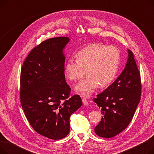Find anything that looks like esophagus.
<instances>
[{
	"label": "esophagus",
	"mask_w": 154,
	"mask_h": 154,
	"mask_svg": "<svg viewBox=\"0 0 154 154\" xmlns=\"http://www.w3.org/2000/svg\"><path fill=\"white\" fill-rule=\"evenodd\" d=\"M82 102H83V103H84V106H88V105H89V103H88V102L87 100V99H86L85 98H82Z\"/></svg>",
	"instance_id": "34e87169"
}]
</instances>
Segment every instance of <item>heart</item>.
Here are the masks:
<instances>
[{
    "mask_svg": "<svg viewBox=\"0 0 154 154\" xmlns=\"http://www.w3.org/2000/svg\"><path fill=\"white\" fill-rule=\"evenodd\" d=\"M120 62V52L115 46L94 44L80 50L76 59H69L65 66V74L69 79L75 81L88 76L75 87V92L89 97L98 88L106 87L116 79Z\"/></svg>",
    "mask_w": 154,
    "mask_h": 154,
    "instance_id": "obj_1",
    "label": "heart"
}]
</instances>
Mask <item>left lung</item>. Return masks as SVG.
I'll return each instance as SVG.
<instances>
[{
  "instance_id": "left-lung-1",
  "label": "left lung",
  "mask_w": 154,
  "mask_h": 154,
  "mask_svg": "<svg viewBox=\"0 0 154 154\" xmlns=\"http://www.w3.org/2000/svg\"><path fill=\"white\" fill-rule=\"evenodd\" d=\"M127 51L125 69L114 82L94 99L103 115L94 131L103 138H112L125 130L140 100V72L133 53L128 49Z\"/></svg>"
}]
</instances>
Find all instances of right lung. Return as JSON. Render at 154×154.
I'll use <instances>...</instances> for the list:
<instances>
[{
    "label": "right lung",
    "instance_id": "right-lung-1",
    "mask_svg": "<svg viewBox=\"0 0 154 154\" xmlns=\"http://www.w3.org/2000/svg\"><path fill=\"white\" fill-rule=\"evenodd\" d=\"M67 37L47 39L32 49L20 74V102L29 124L39 134L59 140L70 131V117L82 106L78 95L66 100L70 88L65 79L63 50Z\"/></svg>",
    "mask_w": 154,
    "mask_h": 154
}]
</instances>
